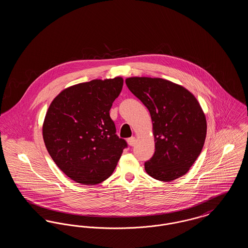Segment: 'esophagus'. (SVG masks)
I'll return each instance as SVG.
<instances>
[{
	"label": "esophagus",
	"mask_w": 248,
	"mask_h": 248,
	"mask_svg": "<svg viewBox=\"0 0 248 248\" xmlns=\"http://www.w3.org/2000/svg\"><path fill=\"white\" fill-rule=\"evenodd\" d=\"M127 143H128V145L129 146H134L135 145V143H136V138H134V137H132V138H129L128 140H127Z\"/></svg>",
	"instance_id": "1"
}]
</instances>
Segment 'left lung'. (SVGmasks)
<instances>
[{
	"mask_svg": "<svg viewBox=\"0 0 248 248\" xmlns=\"http://www.w3.org/2000/svg\"><path fill=\"white\" fill-rule=\"evenodd\" d=\"M130 91L147 107L153 121L155 153L145 163L148 175L160 181L184 176L202 150L206 119L188 89L162 78L130 77Z\"/></svg>",
	"mask_w": 248,
	"mask_h": 248,
	"instance_id": "obj_1",
	"label": "left lung"
}]
</instances>
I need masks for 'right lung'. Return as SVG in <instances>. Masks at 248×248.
Instances as JSON below:
<instances>
[{
    "mask_svg": "<svg viewBox=\"0 0 248 248\" xmlns=\"http://www.w3.org/2000/svg\"><path fill=\"white\" fill-rule=\"evenodd\" d=\"M124 79H95L71 85L51 102L43 138L53 161L77 183L95 185L110 177L127 144L119 139L109 109Z\"/></svg>",
    "mask_w": 248,
    "mask_h": 248,
    "instance_id": "obj_1",
    "label": "right lung"
}]
</instances>
